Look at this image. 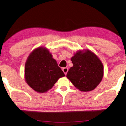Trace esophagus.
<instances>
[{"mask_svg": "<svg viewBox=\"0 0 126 126\" xmlns=\"http://www.w3.org/2000/svg\"><path fill=\"white\" fill-rule=\"evenodd\" d=\"M62 70H63V72L64 73L65 75H66V74H67V73L68 72V68L67 67H63V69H62Z\"/></svg>", "mask_w": 126, "mask_h": 126, "instance_id": "1", "label": "esophagus"}]
</instances>
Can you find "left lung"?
I'll return each instance as SVG.
<instances>
[{"label":"left lung","mask_w":126,"mask_h":126,"mask_svg":"<svg viewBox=\"0 0 126 126\" xmlns=\"http://www.w3.org/2000/svg\"><path fill=\"white\" fill-rule=\"evenodd\" d=\"M73 67L67 77L77 89L89 92L96 88L104 76V67L98 56L91 50H79L71 58Z\"/></svg>","instance_id":"8db88e82"}]
</instances>
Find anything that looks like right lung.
<instances>
[{
    "instance_id": "right-lung-1",
    "label": "right lung",
    "mask_w": 126,
    "mask_h": 126,
    "mask_svg": "<svg viewBox=\"0 0 126 126\" xmlns=\"http://www.w3.org/2000/svg\"><path fill=\"white\" fill-rule=\"evenodd\" d=\"M64 76L51 53L46 47L35 48L27 58L25 64V80L36 92H47L59 78Z\"/></svg>"
}]
</instances>
